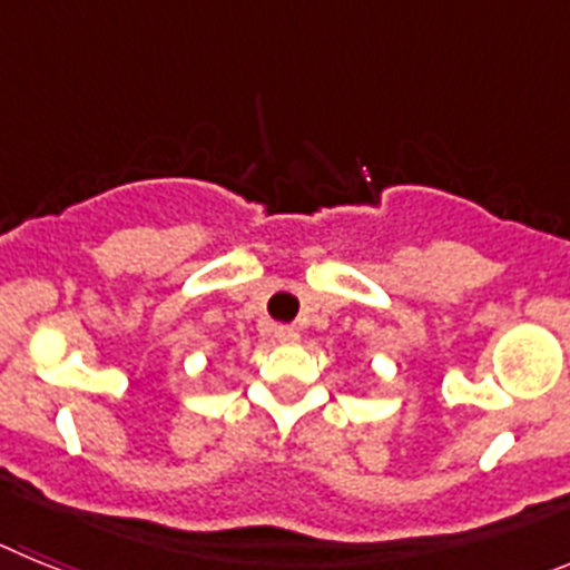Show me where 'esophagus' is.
Masks as SVG:
<instances>
[{
  "label": "esophagus",
  "mask_w": 570,
  "mask_h": 570,
  "mask_svg": "<svg viewBox=\"0 0 570 570\" xmlns=\"http://www.w3.org/2000/svg\"><path fill=\"white\" fill-rule=\"evenodd\" d=\"M274 336L279 345H296V342H299V331L291 328V325H279V328H274Z\"/></svg>",
  "instance_id": "34e87169"
}]
</instances>
